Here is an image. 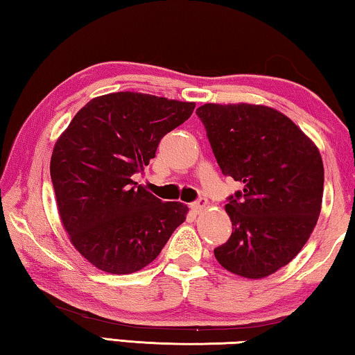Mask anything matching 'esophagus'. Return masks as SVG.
Returning <instances> with one entry per match:
<instances>
[{
  "label": "esophagus",
  "instance_id": "obj_1",
  "mask_svg": "<svg viewBox=\"0 0 355 355\" xmlns=\"http://www.w3.org/2000/svg\"><path fill=\"white\" fill-rule=\"evenodd\" d=\"M208 207V202L205 200V199H200V200H197V202H194L191 205V209L194 213H200V211H203V209H205Z\"/></svg>",
  "mask_w": 355,
  "mask_h": 355
}]
</instances>
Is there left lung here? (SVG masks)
Here are the masks:
<instances>
[{
    "label": "left lung",
    "mask_w": 355,
    "mask_h": 355,
    "mask_svg": "<svg viewBox=\"0 0 355 355\" xmlns=\"http://www.w3.org/2000/svg\"><path fill=\"white\" fill-rule=\"evenodd\" d=\"M224 175L243 184L228 197L232 236L214 249L222 268L263 279L290 263L321 213L324 166L315 142L264 105L205 103L196 111Z\"/></svg>",
    "instance_id": "obj_1"
}]
</instances>
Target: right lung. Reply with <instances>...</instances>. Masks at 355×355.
<instances>
[{
  "mask_svg": "<svg viewBox=\"0 0 355 355\" xmlns=\"http://www.w3.org/2000/svg\"><path fill=\"white\" fill-rule=\"evenodd\" d=\"M194 107L141 92L106 94L84 105L58 137L50 173L59 218L92 266L117 275L141 271L186 220L188 207L161 202L133 186L131 175Z\"/></svg>",
  "mask_w": 355,
  "mask_h": 355,
  "instance_id": "obj_1",
  "label": "right lung"
}]
</instances>
